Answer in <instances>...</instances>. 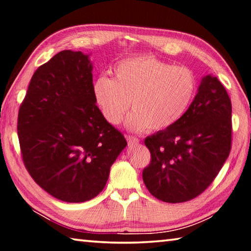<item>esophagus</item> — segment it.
Returning a JSON list of instances; mask_svg holds the SVG:
<instances>
[{"label": "esophagus", "instance_id": "esophagus-1", "mask_svg": "<svg viewBox=\"0 0 251 251\" xmlns=\"http://www.w3.org/2000/svg\"><path fill=\"white\" fill-rule=\"evenodd\" d=\"M126 139H127V141H128L129 145H136L139 143V139L137 137H134V136L126 135Z\"/></svg>", "mask_w": 251, "mask_h": 251}]
</instances>
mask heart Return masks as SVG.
I'll list each match as a JSON object with an SVG mask.
<instances>
[{
  "instance_id": "1",
  "label": "heart",
  "mask_w": 251,
  "mask_h": 251,
  "mask_svg": "<svg viewBox=\"0 0 251 251\" xmlns=\"http://www.w3.org/2000/svg\"><path fill=\"white\" fill-rule=\"evenodd\" d=\"M115 78L100 75L92 86L95 103L112 125L125 121L131 131L169 128L183 116L197 91L192 70L150 54L124 59L114 68Z\"/></svg>"
}]
</instances>
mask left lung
<instances>
[{"instance_id": "8db88e82", "label": "left lung", "mask_w": 251, "mask_h": 251, "mask_svg": "<svg viewBox=\"0 0 251 251\" xmlns=\"http://www.w3.org/2000/svg\"><path fill=\"white\" fill-rule=\"evenodd\" d=\"M145 185L168 203L190 201L215 179L231 147V102L220 80L204 75L188 110L169 128L148 136Z\"/></svg>"}]
</instances>
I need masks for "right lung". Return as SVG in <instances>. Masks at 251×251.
<instances>
[{"instance_id": "right-lung-1", "label": "right lung", "mask_w": 251, "mask_h": 251, "mask_svg": "<svg viewBox=\"0 0 251 251\" xmlns=\"http://www.w3.org/2000/svg\"><path fill=\"white\" fill-rule=\"evenodd\" d=\"M92 70L90 54L58 52L35 71L18 112L27 171L40 188L68 203L101 193L127 145L95 104Z\"/></svg>"}]
</instances>
